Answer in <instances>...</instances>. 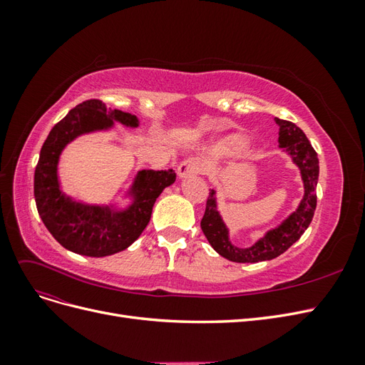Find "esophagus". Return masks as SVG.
<instances>
[{
	"instance_id": "obj_1",
	"label": "esophagus",
	"mask_w": 365,
	"mask_h": 365,
	"mask_svg": "<svg viewBox=\"0 0 365 365\" xmlns=\"http://www.w3.org/2000/svg\"><path fill=\"white\" fill-rule=\"evenodd\" d=\"M202 170H204L202 161L196 160V158H189V160H184L178 165V176L180 178H187V176L195 175V173H201Z\"/></svg>"
}]
</instances>
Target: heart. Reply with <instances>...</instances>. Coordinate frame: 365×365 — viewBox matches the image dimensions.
<instances>
[{
    "label": "heart",
    "instance_id": "obj_1",
    "mask_svg": "<svg viewBox=\"0 0 365 365\" xmlns=\"http://www.w3.org/2000/svg\"><path fill=\"white\" fill-rule=\"evenodd\" d=\"M228 146L231 149H236V150L244 149L245 148V140L242 138L240 135H233V137L228 138Z\"/></svg>",
    "mask_w": 365,
    "mask_h": 365
}]
</instances>
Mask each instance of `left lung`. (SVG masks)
Masks as SVG:
<instances>
[{
	"mask_svg": "<svg viewBox=\"0 0 365 365\" xmlns=\"http://www.w3.org/2000/svg\"><path fill=\"white\" fill-rule=\"evenodd\" d=\"M279 125V148H282L298 165L304 184V196L295 212L283 220L277 228L269 230L250 248H237L228 239V228L220 217L216 205L215 190L207 197L205 213L201 220V228L210 245L220 256L236 263H257L279 257L302 235L312 222L317 207V181L319 173L318 157L304 132L292 121L275 118Z\"/></svg>",
	"mask_w": 365,
	"mask_h": 365,
	"instance_id": "obj_1",
	"label": "left lung"
}]
</instances>
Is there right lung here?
I'll use <instances>...</instances> for the list:
<instances>
[{"label":"right lung","instance_id":"add662e5","mask_svg":"<svg viewBox=\"0 0 365 365\" xmlns=\"http://www.w3.org/2000/svg\"><path fill=\"white\" fill-rule=\"evenodd\" d=\"M114 121L130 128L138 126L135 115L108 109L97 98L77 105L50 130L35 169V201L43 225L63 248L82 256H111L134 244L149 224L157 197L176 178L172 169L138 172L129 192L134 202L120 212L109 207L85 205L65 196L58 180V163L63 148L82 134L113 128Z\"/></svg>","mask_w":365,"mask_h":365}]
</instances>
